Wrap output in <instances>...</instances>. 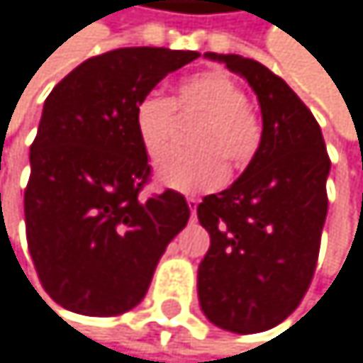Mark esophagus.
I'll return each mask as SVG.
<instances>
[{
  "mask_svg": "<svg viewBox=\"0 0 363 363\" xmlns=\"http://www.w3.org/2000/svg\"><path fill=\"white\" fill-rule=\"evenodd\" d=\"M187 204H189V211H191V218H196V208H198V198L189 196V198H187Z\"/></svg>",
  "mask_w": 363,
  "mask_h": 363,
  "instance_id": "1",
  "label": "esophagus"
}]
</instances>
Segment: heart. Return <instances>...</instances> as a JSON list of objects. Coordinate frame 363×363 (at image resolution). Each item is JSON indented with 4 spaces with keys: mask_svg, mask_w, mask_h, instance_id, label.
<instances>
[{
    "mask_svg": "<svg viewBox=\"0 0 363 363\" xmlns=\"http://www.w3.org/2000/svg\"><path fill=\"white\" fill-rule=\"evenodd\" d=\"M178 113H198L189 152H169L157 163V180L178 191H202L226 178V163L246 167L261 145V121L244 91L222 69H206L176 84L174 100L147 93L135 106V130L150 159L163 155Z\"/></svg>",
    "mask_w": 363,
    "mask_h": 363,
    "instance_id": "b5f03b06",
    "label": "heart"
}]
</instances>
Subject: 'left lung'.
<instances>
[{"label":"left lung","mask_w":363,"mask_h":363,"mask_svg":"<svg viewBox=\"0 0 363 363\" xmlns=\"http://www.w3.org/2000/svg\"><path fill=\"white\" fill-rule=\"evenodd\" d=\"M204 58L250 84L263 130L242 176L198 204V220L211 235L198 266V298L216 327L261 333L281 325L311 283L331 161L315 117L283 78L237 54Z\"/></svg>","instance_id":"obj_1"}]
</instances>
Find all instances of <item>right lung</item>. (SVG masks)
<instances>
[{"instance_id":"add662e5","label":"right lung","mask_w":363,"mask_h":363,"mask_svg":"<svg viewBox=\"0 0 363 363\" xmlns=\"http://www.w3.org/2000/svg\"><path fill=\"white\" fill-rule=\"evenodd\" d=\"M198 52L121 48L78 65L48 95L30 147L28 248L54 303L108 318L137 307L189 204L167 189L141 198L147 152L135 106Z\"/></svg>"}]
</instances>
